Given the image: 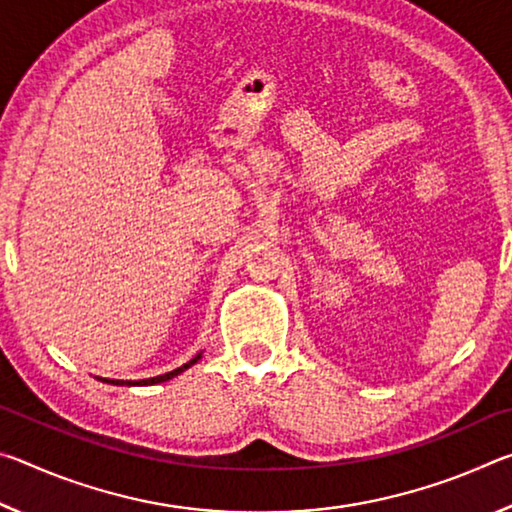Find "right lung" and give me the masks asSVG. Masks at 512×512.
Returning <instances> with one entry per match:
<instances>
[{"mask_svg": "<svg viewBox=\"0 0 512 512\" xmlns=\"http://www.w3.org/2000/svg\"><path fill=\"white\" fill-rule=\"evenodd\" d=\"M201 359V354H196V357L192 359V361H187L185 366H180V368H176V370H171V372H164V375H158V377H151V379H142V381H119V379H103V381H108V384H162V381H169V379H173L176 375H180V372H185L189 366H194V363Z\"/></svg>", "mask_w": 512, "mask_h": 512, "instance_id": "obj_1", "label": "right lung"}]
</instances>
